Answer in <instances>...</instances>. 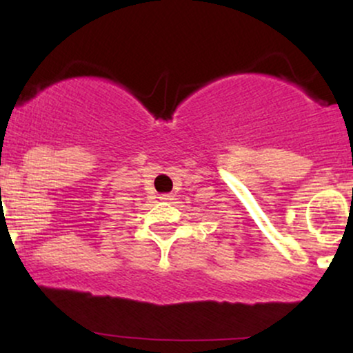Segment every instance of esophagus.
I'll return each mask as SVG.
<instances>
[{
  "label": "esophagus",
  "mask_w": 353,
  "mask_h": 353,
  "mask_svg": "<svg viewBox=\"0 0 353 353\" xmlns=\"http://www.w3.org/2000/svg\"><path fill=\"white\" fill-rule=\"evenodd\" d=\"M159 199H161V201H172L174 196H172V194H161Z\"/></svg>",
  "instance_id": "34e87169"
}]
</instances>
